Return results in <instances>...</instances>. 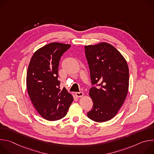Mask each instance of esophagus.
<instances>
[{
	"label": "esophagus",
	"instance_id": "esophagus-1",
	"mask_svg": "<svg viewBox=\"0 0 154 154\" xmlns=\"http://www.w3.org/2000/svg\"><path fill=\"white\" fill-rule=\"evenodd\" d=\"M75 96L78 97H81L83 96V93L82 91H80V92H77L75 93Z\"/></svg>",
	"mask_w": 154,
	"mask_h": 154
}]
</instances>
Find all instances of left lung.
I'll list each match as a JSON object with an SVG mask.
<instances>
[{"mask_svg": "<svg viewBox=\"0 0 154 154\" xmlns=\"http://www.w3.org/2000/svg\"><path fill=\"white\" fill-rule=\"evenodd\" d=\"M93 86L89 94L93 102L87 116L103 122L114 118L126 98L129 85V71L122 54L110 44L100 42L85 46Z\"/></svg>", "mask_w": 154, "mask_h": 154, "instance_id": "1", "label": "left lung"}]
</instances>
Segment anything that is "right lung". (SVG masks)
<instances>
[{
  "label": "right lung",
  "instance_id": "obj_1",
  "mask_svg": "<svg viewBox=\"0 0 154 154\" xmlns=\"http://www.w3.org/2000/svg\"><path fill=\"white\" fill-rule=\"evenodd\" d=\"M70 45L52 42L38 49L33 55L27 69V89L38 113L46 120L64 118L73 101L65 88L60 90L58 80L61 57Z\"/></svg>",
  "mask_w": 154,
  "mask_h": 154
}]
</instances>
